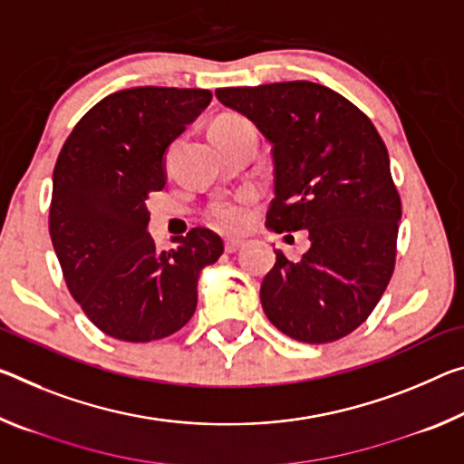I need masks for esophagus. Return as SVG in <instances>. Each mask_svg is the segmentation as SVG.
<instances>
[{"instance_id":"34e87169","label":"esophagus","mask_w":464,"mask_h":464,"mask_svg":"<svg viewBox=\"0 0 464 464\" xmlns=\"http://www.w3.org/2000/svg\"><path fill=\"white\" fill-rule=\"evenodd\" d=\"M241 247H244V241H239V239H227V241H225V252H227V254L239 252Z\"/></svg>"}]
</instances>
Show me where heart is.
I'll return each mask as SVG.
<instances>
[{"instance_id":"heart-1","label":"heart","mask_w":464,"mask_h":464,"mask_svg":"<svg viewBox=\"0 0 464 464\" xmlns=\"http://www.w3.org/2000/svg\"><path fill=\"white\" fill-rule=\"evenodd\" d=\"M247 126V121L239 115H223L212 123V131L215 130H235ZM256 192L254 189H241V192L233 194L229 198H220L215 200L208 210H206V217H208V223L217 229L225 233H237L244 231L246 227L252 220V206L256 204Z\"/></svg>"}]
</instances>
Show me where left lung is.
Returning a JSON list of instances; mask_svg holds the SVG:
<instances>
[{
  "mask_svg": "<svg viewBox=\"0 0 464 464\" xmlns=\"http://www.w3.org/2000/svg\"><path fill=\"white\" fill-rule=\"evenodd\" d=\"M215 94L272 144L268 229L310 235L299 262L275 249L260 286L264 314L301 343L351 334L384 295L396 260L402 210L384 140L343 94L307 80Z\"/></svg>",
  "mask_w": 464,
  "mask_h": 464,
  "instance_id": "8db88e82",
  "label": "left lung"
}]
</instances>
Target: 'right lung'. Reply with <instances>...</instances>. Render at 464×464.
Returning <instances> with one entry per match:
<instances>
[{"label": "right lung", "mask_w": 464, "mask_h": 464, "mask_svg": "<svg viewBox=\"0 0 464 464\" xmlns=\"http://www.w3.org/2000/svg\"><path fill=\"white\" fill-rule=\"evenodd\" d=\"M202 88L138 86L99 101L65 140L53 169L49 233L65 285L88 320L128 343L178 333L198 278L223 254L202 227L157 252L146 198L165 188V154L210 105Z\"/></svg>", "instance_id": "right-lung-1"}]
</instances>
